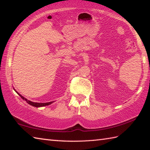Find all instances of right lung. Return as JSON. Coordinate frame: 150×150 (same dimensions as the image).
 Returning a JSON list of instances; mask_svg holds the SVG:
<instances>
[{
    "instance_id": "obj_1",
    "label": "right lung",
    "mask_w": 150,
    "mask_h": 150,
    "mask_svg": "<svg viewBox=\"0 0 150 150\" xmlns=\"http://www.w3.org/2000/svg\"><path fill=\"white\" fill-rule=\"evenodd\" d=\"M17 92V91H16ZM18 95H19V96H21V97L22 98V99H24V100H26L27 103L29 104H30V105H31V106H35V107H37V108H38V107H42V106H47V105H50V104H52L53 102H50V103H33V102H31V101H30L29 100H27L26 98H25L24 97H22L21 95H20L18 93H17Z\"/></svg>"
}]
</instances>
